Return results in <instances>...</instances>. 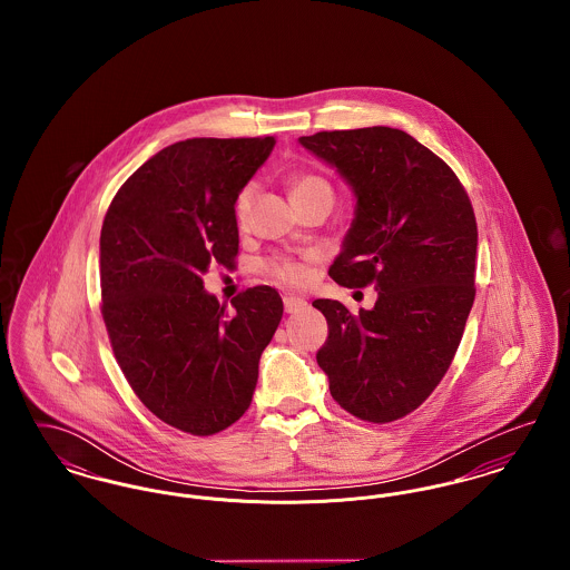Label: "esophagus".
<instances>
[{
  "label": "esophagus",
  "mask_w": 570,
  "mask_h": 570,
  "mask_svg": "<svg viewBox=\"0 0 570 570\" xmlns=\"http://www.w3.org/2000/svg\"><path fill=\"white\" fill-rule=\"evenodd\" d=\"M307 307V301L301 297H293V295H288V297H284V309L288 312V314H295V312H301V309H305Z\"/></svg>",
  "instance_id": "1"
}]
</instances>
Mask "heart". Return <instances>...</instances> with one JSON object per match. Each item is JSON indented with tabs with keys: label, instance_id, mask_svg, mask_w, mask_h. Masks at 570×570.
<instances>
[{
	"label": "heart",
	"instance_id": "b5f03b06",
	"mask_svg": "<svg viewBox=\"0 0 570 570\" xmlns=\"http://www.w3.org/2000/svg\"><path fill=\"white\" fill-rule=\"evenodd\" d=\"M288 190L293 203L305 200L309 196H331L333 198V188L326 181L323 175L314 173V170H297L288 177ZM252 196H254V186L245 184L242 190L235 194L233 200V214L237 224H244L249 214V205H252ZM261 273L265 277H269L279 286H288V288H298L307 282L309 277V267H307V258H298V256H288V254H279L272 256L267 261L261 263Z\"/></svg>",
	"mask_w": 570,
	"mask_h": 570
}]
</instances>
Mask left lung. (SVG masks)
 <instances>
[{
  "instance_id": "1",
  "label": "left lung",
  "mask_w": 570,
  "mask_h": 570,
  "mask_svg": "<svg viewBox=\"0 0 570 570\" xmlns=\"http://www.w3.org/2000/svg\"><path fill=\"white\" fill-rule=\"evenodd\" d=\"M356 194V217L328 275L346 288L376 286L354 316L316 298L328 335L316 361L333 400L367 423L421 406L460 348L474 303L476 217L451 166L404 130L374 126L298 138Z\"/></svg>"
}]
</instances>
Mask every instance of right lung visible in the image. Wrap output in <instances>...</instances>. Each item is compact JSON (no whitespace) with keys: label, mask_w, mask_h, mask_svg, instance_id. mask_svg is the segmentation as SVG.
Listing matches in <instances>:
<instances>
[{"label":"right lung","mask_w":570,"mask_h":570,"mask_svg":"<svg viewBox=\"0 0 570 570\" xmlns=\"http://www.w3.org/2000/svg\"><path fill=\"white\" fill-rule=\"evenodd\" d=\"M275 138H188L168 145L117 190L100 233L102 318L142 406L166 425L214 435L244 416L282 298L254 286L233 312L203 291L216 263L235 267V194Z\"/></svg>","instance_id":"obj_1"}]
</instances>
